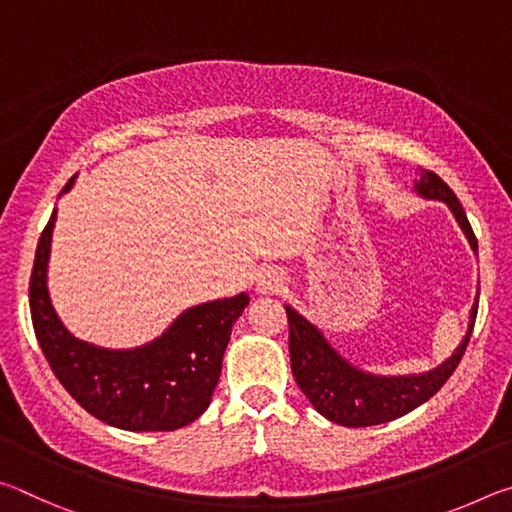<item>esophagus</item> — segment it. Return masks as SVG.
<instances>
[{
    "instance_id": "esophagus-1",
    "label": "esophagus",
    "mask_w": 512,
    "mask_h": 512,
    "mask_svg": "<svg viewBox=\"0 0 512 512\" xmlns=\"http://www.w3.org/2000/svg\"><path fill=\"white\" fill-rule=\"evenodd\" d=\"M284 287H287V280H284V275L277 271L264 273L257 282V291L264 293V296H275V293L284 291Z\"/></svg>"
}]
</instances>
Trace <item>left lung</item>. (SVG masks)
Instances as JSON below:
<instances>
[{
    "mask_svg": "<svg viewBox=\"0 0 512 512\" xmlns=\"http://www.w3.org/2000/svg\"><path fill=\"white\" fill-rule=\"evenodd\" d=\"M415 192L424 198L447 203L470 246L474 250L479 248L461 201L443 178L429 169H420L418 180H415ZM284 309H287L289 320L291 370L300 391L327 420L343 424V427H372V424L391 422L418 409L452 377V372L463 359L467 343H470L479 296H476L470 314V329H467L463 343L454 350L452 357L429 372L406 377H379L354 368L323 339V334L307 318H302L291 307Z\"/></svg>",
    "mask_w": 512,
    "mask_h": 512,
    "instance_id": "left-lung-1",
    "label": "left lung"
}]
</instances>
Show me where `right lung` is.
Listing matches in <instances>:
<instances>
[{"instance_id":"1","label":"right lung","mask_w":512,"mask_h":512,"mask_svg":"<svg viewBox=\"0 0 512 512\" xmlns=\"http://www.w3.org/2000/svg\"><path fill=\"white\" fill-rule=\"evenodd\" d=\"M74 178L60 194L72 189ZM54 223L56 210L36 248L29 305L36 339L60 384L94 418L126 431H173L194 422L210 406L232 325L248 307V293L187 309L160 339L142 348H97L69 334L49 300Z\"/></svg>"}]
</instances>
